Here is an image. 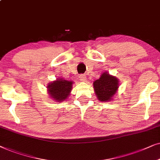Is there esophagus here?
I'll return each instance as SVG.
<instances>
[{
    "mask_svg": "<svg viewBox=\"0 0 160 160\" xmlns=\"http://www.w3.org/2000/svg\"><path fill=\"white\" fill-rule=\"evenodd\" d=\"M80 80H81V81H82V82L86 81V76L85 75V74H80Z\"/></svg>",
    "mask_w": 160,
    "mask_h": 160,
    "instance_id": "esophagus-1",
    "label": "esophagus"
}]
</instances>
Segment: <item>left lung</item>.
<instances>
[{"instance_id":"left-lung-1","label":"left lung","mask_w":160,"mask_h":160,"mask_svg":"<svg viewBox=\"0 0 160 160\" xmlns=\"http://www.w3.org/2000/svg\"><path fill=\"white\" fill-rule=\"evenodd\" d=\"M118 78L104 72L101 77L93 82V90L99 101L108 102L112 100L118 88Z\"/></svg>"}]
</instances>
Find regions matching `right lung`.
I'll return each mask as SVG.
<instances>
[{
  "label": "right lung",
  "instance_id": "right-lung-1",
  "mask_svg": "<svg viewBox=\"0 0 160 160\" xmlns=\"http://www.w3.org/2000/svg\"><path fill=\"white\" fill-rule=\"evenodd\" d=\"M73 82L62 78L57 79L48 86V91L51 98L55 101L61 102L69 97Z\"/></svg>",
  "mask_w": 160,
  "mask_h": 160
}]
</instances>
